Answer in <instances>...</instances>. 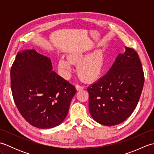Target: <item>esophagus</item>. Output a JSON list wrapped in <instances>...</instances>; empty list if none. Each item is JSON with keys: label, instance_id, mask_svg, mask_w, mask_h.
Instances as JSON below:
<instances>
[{"label": "esophagus", "instance_id": "esophagus-1", "mask_svg": "<svg viewBox=\"0 0 154 154\" xmlns=\"http://www.w3.org/2000/svg\"><path fill=\"white\" fill-rule=\"evenodd\" d=\"M76 89L77 90H82L84 89V87L82 86V85H76Z\"/></svg>", "mask_w": 154, "mask_h": 154}]
</instances>
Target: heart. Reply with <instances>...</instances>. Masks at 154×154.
I'll list each match as a JSON object with an SVG mask.
<instances>
[{
  "mask_svg": "<svg viewBox=\"0 0 154 154\" xmlns=\"http://www.w3.org/2000/svg\"><path fill=\"white\" fill-rule=\"evenodd\" d=\"M86 52L77 51L69 55L67 58L62 57L59 61V67L66 78L69 77L72 63L79 64L77 73L85 81L95 79L102 73L104 67L105 57L102 50H97L88 55Z\"/></svg>",
  "mask_w": 154,
  "mask_h": 154,
  "instance_id": "b5f03b06",
  "label": "heart"
}]
</instances>
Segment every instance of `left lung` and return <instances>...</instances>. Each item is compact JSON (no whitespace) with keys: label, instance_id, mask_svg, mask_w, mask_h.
<instances>
[{"label":"left lung","instance_id":"obj_1","mask_svg":"<svg viewBox=\"0 0 154 154\" xmlns=\"http://www.w3.org/2000/svg\"><path fill=\"white\" fill-rule=\"evenodd\" d=\"M125 48L108 73L87 88L91 115L104 126L116 125L131 115L143 89L144 74L138 54Z\"/></svg>","mask_w":154,"mask_h":154}]
</instances>
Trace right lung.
Segmentation results:
<instances>
[{
    "label": "right lung",
    "mask_w": 154,
    "mask_h": 154,
    "mask_svg": "<svg viewBox=\"0 0 154 154\" xmlns=\"http://www.w3.org/2000/svg\"><path fill=\"white\" fill-rule=\"evenodd\" d=\"M16 106L32 126L47 129L67 116L75 87L52 71L50 59L35 50L19 51L11 69Z\"/></svg>",
    "instance_id": "obj_1"
}]
</instances>
